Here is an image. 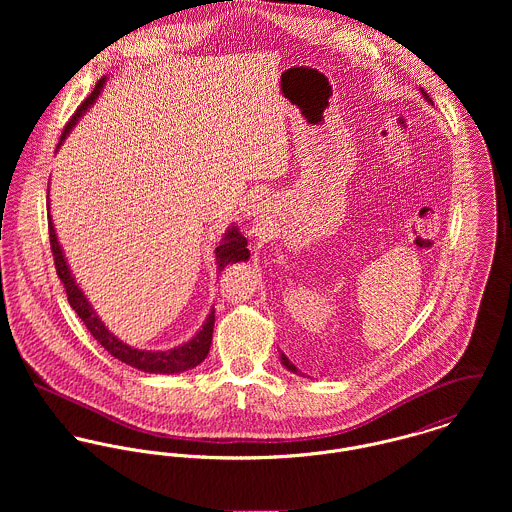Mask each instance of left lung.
Listing matches in <instances>:
<instances>
[{
    "label": "left lung",
    "instance_id": "obj_1",
    "mask_svg": "<svg viewBox=\"0 0 512 512\" xmlns=\"http://www.w3.org/2000/svg\"><path fill=\"white\" fill-rule=\"evenodd\" d=\"M420 92H422V96H424V98H426L430 104H434V102H432V98H430V96H428V94H426L422 88H420ZM280 361H282V365L286 366V368H288L290 372H293V374H301V372L297 370V366L293 365L292 361H290V359H288L284 353H280Z\"/></svg>",
    "mask_w": 512,
    "mask_h": 512
}]
</instances>
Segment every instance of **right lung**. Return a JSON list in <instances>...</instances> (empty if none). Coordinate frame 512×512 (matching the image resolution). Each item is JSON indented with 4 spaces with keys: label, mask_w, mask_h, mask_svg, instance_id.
Segmentation results:
<instances>
[{
    "label": "right lung",
    "mask_w": 512,
    "mask_h": 512,
    "mask_svg": "<svg viewBox=\"0 0 512 512\" xmlns=\"http://www.w3.org/2000/svg\"><path fill=\"white\" fill-rule=\"evenodd\" d=\"M106 84V76H102L92 94L78 106V110L74 112L73 118L69 120V124L65 126L63 130V136H61V142L59 147L63 146V142L67 140V136L73 132L74 126L78 124V120L86 114V110L96 102V98L100 96L102 88ZM47 199H49V193H47ZM49 207V238H51V250H53V256H55V268H57V274L65 286V292L69 297V303L76 311V315L82 319V323L86 325V329L92 333V337L118 361L126 363V365L134 366L138 370H144L149 374H179V372H185V370H191L197 365H201L207 355H209V349H211V341H213V327H215V307L209 311L205 323L201 325V329L193 335V339H189L187 343L179 345V347H173V349H167V351H144V349H136V347H130L126 345L124 341H120L114 333L108 331V327L104 325V321L98 317V313L94 311L92 303L88 301V297L84 295V292L78 288L76 280H74L73 272H71V266L65 258V252H63V246L59 244V238H57V232H55V224L51 219V205ZM246 238L240 234L238 226L236 224H230L220 240L217 250H215V258H217V268L219 272H222L228 264H236V262H246L250 258V252L246 248Z\"/></svg>",
    "instance_id": "right-lung-1"
}]
</instances>
